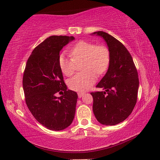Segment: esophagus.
Here are the masks:
<instances>
[{
	"mask_svg": "<svg viewBox=\"0 0 160 160\" xmlns=\"http://www.w3.org/2000/svg\"><path fill=\"white\" fill-rule=\"evenodd\" d=\"M84 93H82V92L78 93V98H82L84 96Z\"/></svg>",
	"mask_w": 160,
	"mask_h": 160,
	"instance_id": "obj_1",
	"label": "esophagus"
}]
</instances>
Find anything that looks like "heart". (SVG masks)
<instances>
[{
	"label": "heart",
	"mask_w": 160,
	"mask_h": 160,
	"mask_svg": "<svg viewBox=\"0 0 160 160\" xmlns=\"http://www.w3.org/2000/svg\"><path fill=\"white\" fill-rule=\"evenodd\" d=\"M71 57L61 55L59 65L67 76L73 75L76 69V63L82 62V72L77 73L68 81L71 89L84 91L89 89L97 80V73L106 72L110 63L109 50L104 45H96L87 41H80L70 50Z\"/></svg>",
	"instance_id": "obj_1"
}]
</instances>
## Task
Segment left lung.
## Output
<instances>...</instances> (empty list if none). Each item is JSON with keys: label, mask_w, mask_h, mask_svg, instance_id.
I'll return each mask as SVG.
<instances>
[{"label": "left lung", "mask_w": 160, "mask_h": 160, "mask_svg": "<svg viewBox=\"0 0 160 160\" xmlns=\"http://www.w3.org/2000/svg\"><path fill=\"white\" fill-rule=\"evenodd\" d=\"M102 38L110 52V63L97 87L104 91L92 92L93 111L97 120L107 126L118 124L132 113L137 102L138 74L130 53L113 36L102 31L93 32Z\"/></svg>", "instance_id": "8db88e82"}]
</instances>
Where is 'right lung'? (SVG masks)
<instances>
[{"instance_id": "right-lung-1", "label": "right lung", "mask_w": 160, "mask_h": 160, "mask_svg": "<svg viewBox=\"0 0 160 160\" xmlns=\"http://www.w3.org/2000/svg\"><path fill=\"white\" fill-rule=\"evenodd\" d=\"M73 40L67 36L46 38L33 49L24 71L26 104L36 120L49 130L65 129L76 113L77 93L67 89L59 65L60 52ZM58 92L63 96L57 97Z\"/></svg>"}]
</instances>
